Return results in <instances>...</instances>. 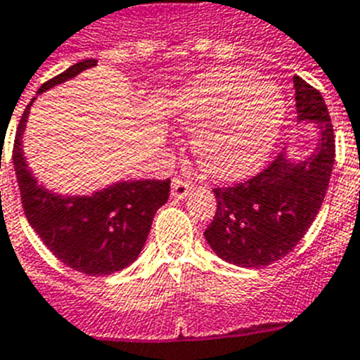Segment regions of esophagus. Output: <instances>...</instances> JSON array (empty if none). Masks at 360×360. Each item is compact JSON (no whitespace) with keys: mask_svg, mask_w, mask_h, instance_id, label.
<instances>
[{"mask_svg":"<svg viewBox=\"0 0 360 360\" xmlns=\"http://www.w3.org/2000/svg\"><path fill=\"white\" fill-rule=\"evenodd\" d=\"M190 190H192V184L188 181L179 179V177L172 179V198L174 199H184L190 193Z\"/></svg>","mask_w":360,"mask_h":360,"instance_id":"esophagus-1","label":"esophagus"}]
</instances>
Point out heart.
<instances>
[{
    "label": "heart",
    "instance_id": "obj_1",
    "mask_svg": "<svg viewBox=\"0 0 360 360\" xmlns=\"http://www.w3.org/2000/svg\"><path fill=\"white\" fill-rule=\"evenodd\" d=\"M168 112L193 134V155L215 177H239L270 154L286 103L274 83L254 70L217 68L176 94Z\"/></svg>",
    "mask_w": 360,
    "mask_h": 360
}]
</instances>
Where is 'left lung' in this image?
I'll return each instance as SVG.
<instances>
[{"label": "left lung", "mask_w": 360, "mask_h": 360, "mask_svg": "<svg viewBox=\"0 0 360 360\" xmlns=\"http://www.w3.org/2000/svg\"><path fill=\"white\" fill-rule=\"evenodd\" d=\"M297 121L314 123L317 145L297 159L288 150L266 170L245 183L214 188L217 210L205 239L223 261L262 268L290 254L317 217L331 168L335 139L326 103L319 90L293 76Z\"/></svg>", "instance_id": "8db88e82"}]
</instances>
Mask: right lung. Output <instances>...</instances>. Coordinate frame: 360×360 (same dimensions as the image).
Returning a JSON list of instances; mask_svg holds the SVG:
<instances>
[{
	"label": "right lung",
	"mask_w": 360,
	"mask_h": 360,
	"mask_svg": "<svg viewBox=\"0 0 360 360\" xmlns=\"http://www.w3.org/2000/svg\"><path fill=\"white\" fill-rule=\"evenodd\" d=\"M96 65L98 59L79 61L41 85L21 115L12 155L23 212L34 232L59 261L94 277L115 274L139 257L155 212L170 195V179L117 181L92 193L72 195L46 188L32 174L23 150L30 106L37 96Z\"/></svg>",
	"instance_id": "obj_1"
}]
</instances>
